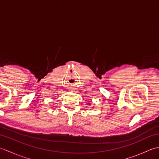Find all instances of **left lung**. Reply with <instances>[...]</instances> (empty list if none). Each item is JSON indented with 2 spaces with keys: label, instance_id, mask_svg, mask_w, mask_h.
Segmentation results:
<instances>
[{
  "label": "left lung",
  "instance_id": "8db88e82",
  "mask_svg": "<svg viewBox=\"0 0 159 159\" xmlns=\"http://www.w3.org/2000/svg\"><path fill=\"white\" fill-rule=\"evenodd\" d=\"M87 104H90V103H89V102H88V103H87Z\"/></svg>",
  "mask_w": 159,
  "mask_h": 159
}]
</instances>
